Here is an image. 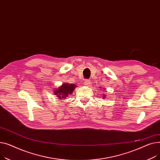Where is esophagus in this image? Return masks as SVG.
<instances>
[{"label":"esophagus","mask_w":160,"mask_h":160,"mask_svg":"<svg viewBox=\"0 0 160 160\" xmlns=\"http://www.w3.org/2000/svg\"><path fill=\"white\" fill-rule=\"evenodd\" d=\"M90 84H91V82H90V80H85V81H84V84L85 86H87V87H88V86H90Z\"/></svg>","instance_id":"obj_1"}]
</instances>
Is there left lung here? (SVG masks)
Instances as JSON below:
<instances>
[{"label": "left lung", "instance_id": "left-lung-1", "mask_svg": "<svg viewBox=\"0 0 160 160\" xmlns=\"http://www.w3.org/2000/svg\"><path fill=\"white\" fill-rule=\"evenodd\" d=\"M102 90H105V89H102ZM105 98H106L105 93H103V94H102V98H103V99H105Z\"/></svg>", "mask_w": 160, "mask_h": 160}]
</instances>
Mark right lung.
<instances>
[{"instance_id":"obj_1","label":"right lung","mask_w":160,"mask_h":160,"mask_svg":"<svg viewBox=\"0 0 160 160\" xmlns=\"http://www.w3.org/2000/svg\"><path fill=\"white\" fill-rule=\"evenodd\" d=\"M77 87L78 86L76 84L65 82L62 84V85L59 86L58 88L54 89L53 94L57 96L60 100L64 101L72 94Z\"/></svg>"}]
</instances>
